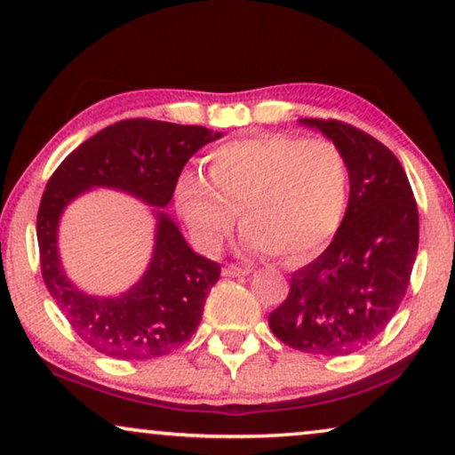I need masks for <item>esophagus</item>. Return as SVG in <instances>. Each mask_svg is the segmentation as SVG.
<instances>
[{
    "label": "esophagus",
    "instance_id": "obj_1",
    "mask_svg": "<svg viewBox=\"0 0 455 455\" xmlns=\"http://www.w3.org/2000/svg\"><path fill=\"white\" fill-rule=\"evenodd\" d=\"M252 267L251 265H228L223 269V275L226 277H240V275H251Z\"/></svg>",
    "mask_w": 455,
    "mask_h": 455
}]
</instances>
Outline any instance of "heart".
<instances>
[{
    "instance_id": "heart-1",
    "label": "heart",
    "mask_w": 455,
    "mask_h": 455,
    "mask_svg": "<svg viewBox=\"0 0 455 455\" xmlns=\"http://www.w3.org/2000/svg\"><path fill=\"white\" fill-rule=\"evenodd\" d=\"M209 180L184 172L173 188L178 215L196 244L217 251L238 220L248 244L290 263L313 257L338 234L350 198V170L338 145L263 134L217 147Z\"/></svg>"
}]
</instances>
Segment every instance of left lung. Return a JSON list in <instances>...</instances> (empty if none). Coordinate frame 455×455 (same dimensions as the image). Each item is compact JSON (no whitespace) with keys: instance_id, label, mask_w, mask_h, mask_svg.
<instances>
[{"instance_id":"obj_1","label":"left lung","mask_w":455,"mask_h":455,"mask_svg":"<svg viewBox=\"0 0 455 455\" xmlns=\"http://www.w3.org/2000/svg\"><path fill=\"white\" fill-rule=\"evenodd\" d=\"M339 147L350 170L344 223L313 263L291 273L290 294L269 315L277 339L315 356H346L387 327L419 251V209L394 153L363 130L307 117Z\"/></svg>"}]
</instances>
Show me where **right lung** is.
Here are the masks:
<instances>
[{
	"label": "right lung",
	"instance_id": "obj_1",
	"mask_svg": "<svg viewBox=\"0 0 455 455\" xmlns=\"http://www.w3.org/2000/svg\"><path fill=\"white\" fill-rule=\"evenodd\" d=\"M203 126L124 120L84 140L49 178L36 215L41 271L78 338L105 356L148 360L186 344L201 325L221 267L196 254L165 213L186 161L220 139ZM92 188L126 191L153 206L156 246L148 271L117 297H95L65 275L57 229L68 204Z\"/></svg>",
	"mask_w": 455,
	"mask_h": 455
}]
</instances>
